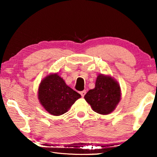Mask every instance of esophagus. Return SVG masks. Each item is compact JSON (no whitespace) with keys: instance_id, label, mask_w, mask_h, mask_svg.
I'll list each match as a JSON object with an SVG mask.
<instances>
[{"instance_id":"obj_1","label":"esophagus","mask_w":157,"mask_h":157,"mask_svg":"<svg viewBox=\"0 0 157 157\" xmlns=\"http://www.w3.org/2000/svg\"><path fill=\"white\" fill-rule=\"evenodd\" d=\"M86 93V91L85 90H84V91H81V92H80V94H81V96H82V97H83V96H85Z\"/></svg>"}]
</instances>
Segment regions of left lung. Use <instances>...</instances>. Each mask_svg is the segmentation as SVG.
I'll list each match as a JSON object with an SVG mask.
<instances>
[{"label":"left lung","mask_w":157,"mask_h":157,"mask_svg":"<svg viewBox=\"0 0 157 157\" xmlns=\"http://www.w3.org/2000/svg\"><path fill=\"white\" fill-rule=\"evenodd\" d=\"M121 96L118 81L109 75L99 74L96 78L95 88L89 90L84 98L95 112L107 115L115 110Z\"/></svg>","instance_id":"left-lung-1"}]
</instances>
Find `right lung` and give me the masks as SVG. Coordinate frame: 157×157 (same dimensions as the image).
<instances>
[{
  "instance_id": "add662e5",
  "label": "right lung",
  "mask_w": 157,
  "mask_h": 157,
  "mask_svg": "<svg viewBox=\"0 0 157 157\" xmlns=\"http://www.w3.org/2000/svg\"><path fill=\"white\" fill-rule=\"evenodd\" d=\"M81 95L66 85L58 73L50 74L40 81L38 98L46 111L53 116L67 112Z\"/></svg>"
}]
</instances>
